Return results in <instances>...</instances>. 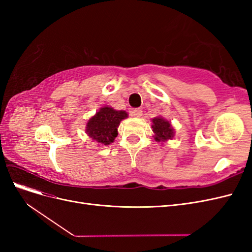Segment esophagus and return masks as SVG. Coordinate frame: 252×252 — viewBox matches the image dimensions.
I'll use <instances>...</instances> for the list:
<instances>
[{"mask_svg": "<svg viewBox=\"0 0 252 252\" xmlns=\"http://www.w3.org/2000/svg\"><path fill=\"white\" fill-rule=\"evenodd\" d=\"M130 113H131V116L134 117V118H140V117H142V109H141V108L132 109V110L130 111Z\"/></svg>", "mask_w": 252, "mask_h": 252, "instance_id": "esophagus-1", "label": "esophagus"}]
</instances>
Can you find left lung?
<instances>
[{"label":"left lung","instance_id":"left-lung-1","mask_svg":"<svg viewBox=\"0 0 252 252\" xmlns=\"http://www.w3.org/2000/svg\"><path fill=\"white\" fill-rule=\"evenodd\" d=\"M152 121V131L155 133V140L157 142H166L171 140L174 136V129L169 121L162 117L154 118Z\"/></svg>","mask_w":252,"mask_h":252}]
</instances>
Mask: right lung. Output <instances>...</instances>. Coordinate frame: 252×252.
<instances>
[{
	"label": "right lung",
	"mask_w": 252,
	"mask_h": 252,
	"mask_svg": "<svg viewBox=\"0 0 252 252\" xmlns=\"http://www.w3.org/2000/svg\"><path fill=\"white\" fill-rule=\"evenodd\" d=\"M127 117L128 113L124 110L104 106L87 122L86 133L98 145H109L117 138L121 121Z\"/></svg>",
	"instance_id": "1"
}]
</instances>
